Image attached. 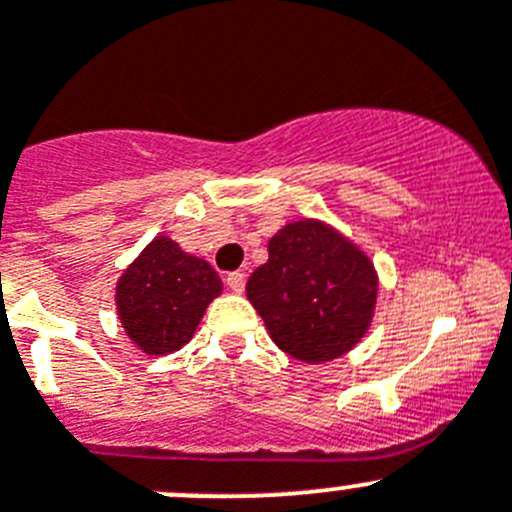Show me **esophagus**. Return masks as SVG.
I'll use <instances>...</instances> for the list:
<instances>
[{
  "label": "esophagus",
  "mask_w": 512,
  "mask_h": 512,
  "mask_svg": "<svg viewBox=\"0 0 512 512\" xmlns=\"http://www.w3.org/2000/svg\"><path fill=\"white\" fill-rule=\"evenodd\" d=\"M224 283H227V288L232 290V293H242V290H245V272H229L227 278H224Z\"/></svg>",
  "instance_id": "1"
}]
</instances>
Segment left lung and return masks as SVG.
<instances>
[{
	"label": "left lung",
	"instance_id": "8db88e82",
	"mask_svg": "<svg viewBox=\"0 0 512 512\" xmlns=\"http://www.w3.org/2000/svg\"><path fill=\"white\" fill-rule=\"evenodd\" d=\"M267 252L247 280V300L272 341L305 364L351 351L369 331L379 293L369 255L318 219L285 224Z\"/></svg>",
	"mask_w": 512,
	"mask_h": 512
}]
</instances>
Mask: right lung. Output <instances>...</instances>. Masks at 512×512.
<instances>
[{
	"instance_id": "obj_1",
	"label": "right lung",
	"mask_w": 512,
	"mask_h": 512,
	"mask_svg": "<svg viewBox=\"0 0 512 512\" xmlns=\"http://www.w3.org/2000/svg\"><path fill=\"white\" fill-rule=\"evenodd\" d=\"M222 293L217 270L159 234L116 285L123 331L148 356H166L191 341L204 310Z\"/></svg>"
}]
</instances>
